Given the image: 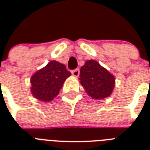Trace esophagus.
<instances>
[{"mask_svg":"<svg viewBox=\"0 0 150 150\" xmlns=\"http://www.w3.org/2000/svg\"><path fill=\"white\" fill-rule=\"evenodd\" d=\"M71 74L72 75H74L75 77H78L79 75V68H76L75 70L71 71Z\"/></svg>","mask_w":150,"mask_h":150,"instance_id":"34e87169","label":"esophagus"}]
</instances>
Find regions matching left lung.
<instances>
[{"mask_svg": "<svg viewBox=\"0 0 150 150\" xmlns=\"http://www.w3.org/2000/svg\"><path fill=\"white\" fill-rule=\"evenodd\" d=\"M79 80L88 95L96 100L109 96L115 84L114 75L93 60L86 61L82 66Z\"/></svg>", "mask_w": 150, "mask_h": 150, "instance_id": "left-lung-1", "label": "left lung"}]
</instances>
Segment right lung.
<instances>
[{
	"label": "right lung",
	"instance_id": "right-lung-1",
	"mask_svg": "<svg viewBox=\"0 0 150 150\" xmlns=\"http://www.w3.org/2000/svg\"><path fill=\"white\" fill-rule=\"evenodd\" d=\"M71 75L64 64L50 61L32 76V93L41 101H51L58 95L65 79Z\"/></svg>",
	"mask_w": 150,
	"mask_h": 150
}]
</instances>
